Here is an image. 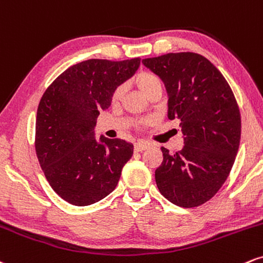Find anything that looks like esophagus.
<instances>
[{
  "label": "esophagus",
  "instance_id": "34e87169",
  "mask_svg": "<svg viewBox=\"0 0 263 263\" xmlns=\"http://www.w3.org/2000/svg\"><path fill=\"white\" fill-rule=\"evenodd\" d=\"M149 147V145L145 144V143H137L134 145V150L135 151H144Z\"/></svg>",
  "mask_w": 263,
  "mask_h": 263
}]
</instances>
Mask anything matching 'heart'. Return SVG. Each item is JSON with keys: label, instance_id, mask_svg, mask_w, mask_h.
Wrapping results in <instances>:
<instances>
[{"label": "heart", "instance_id": "b5f03b06", "mask_svg": "<svg viewBox=\"0 0 263 263\" xmlns=\"http://www.w3.org/2000/svg\"><path fill=\"white\" fill-rule=\"evenodd\" d=\"M135 82H137L139 89L143 92V95L146 96L147 93H150L151 91L157 88L162 89V81L159 76H156L155 73L153 72H147V71H144V72H140L135 79ZM125 92V86L124 85H119L118 87L113 91L112 93V101L113 102H118L122 100L123 95Z\"/></svg>", "mask_w": 263, "mask_h": 263}]
</instances>
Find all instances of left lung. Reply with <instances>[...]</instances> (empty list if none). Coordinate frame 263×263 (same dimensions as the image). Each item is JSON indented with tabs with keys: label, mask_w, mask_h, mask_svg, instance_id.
Listing matches in <instances>:
<instances>
[{
	"label": "left lung",
	"mask_w": 263,
	"mask_h": 263,
	"mask_svg": "<svg viewBox=\"0 0 263 263\" xmlns=\"http://www.w3.org/2000/svg\"><path fill=\"white\" fill-rule=\"evenodd\" d=\"M143 64L165 83L168 119H180L184 146L156 168L160 193L174 204L193 208L208 202L229 176L239 150L241 117L221 72L196 52H170Z\"/></svg>",
	"instance_id": "1"
}]
</instances>
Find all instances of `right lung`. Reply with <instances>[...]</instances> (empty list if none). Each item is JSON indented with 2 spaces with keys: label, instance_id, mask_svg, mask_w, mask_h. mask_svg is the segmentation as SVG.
<instances>
[{
  "label": "right lung",
  "instance_id": "obj_1",
  "mask_svg": "<svg viewBox=\"0 0 263 263\" xmlns=\"http://www.w3.org/2000/svg\"><path fill=\"white\" fill-rule=\"evenodd\" d=\"M140 59H89L72 65L46 88L35 122V153L52 190L70 204L103 199L118 184L134 146L120 139L95 138L97 117L113 91L130 79Z\"/></svg>",
  "mask_w": 263,
  "mask_h": 263
}]
</instances>
